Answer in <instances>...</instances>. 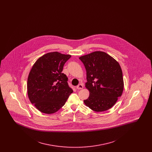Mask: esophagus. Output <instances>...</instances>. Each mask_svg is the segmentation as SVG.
Masks as SVG:
<instances>
[{
	"label": "esophagus",
	"mask_w": 152,
	"mask_h": 152,
	"mask_svg": "<svg viewBox=\"0 0 152 152\" xmlns=\"http://www.w3.org/2000/svg\"><path fill=\"white\" fill-rule=\"evenodd\" d=\"M83 84H79L77 86V89H82L83 88Z\"/></svg>",
	"instance_id": "1"
}]
</instances>
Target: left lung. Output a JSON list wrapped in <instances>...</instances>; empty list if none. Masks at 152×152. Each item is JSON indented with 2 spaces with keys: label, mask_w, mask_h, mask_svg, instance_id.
<instances>
[{
  "label": "left lung",
  "mask_w": 152,
  "mask_h": 152,
  "mask_svg": "<svg viewBox=\"0 0 152 152\" xmlns=\"http://www.w3.org/2000/svg\"><path fill=\"white\" fill-rule=\"evenodd\" d=\"M79 58L87 71L85 87L89 92L84 104L95 112L111 108L124 89L123 72L118 62L102 51H94Z\"/></svg>",
  "instance_id": "8db88e82"
}]
</instances>
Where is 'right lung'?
I'll return each mask as SVG.
<instances>
[{
  "label": "right lung",
  "instance_id": "right-lung-1",
  "mask_svg": "<svg viewBox=\"0 0 152 152\" xmlns=\"http://www.w3.org/2000/svg\"><path fill=\"white\" fill-rule=\"evenodd\" d=\"M71 57L58 52H49L39 58L32 66L27 80V94L31 102L40 112H56L72 93L68 77L61 72Z\"/></svg>",
  "mask_w": 152,
  "mask_h": 152
}]
</instances>
